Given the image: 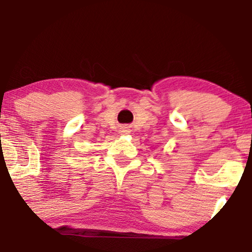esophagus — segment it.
<instances>
[{"instance_id":"34e87169","label":"esophagus","mask_w":252,"mask_h":252,"mask_svg":"<svg viewBox=\"0 0 252 252\" xmlns=\"http://www.w3.org/2000/svg\"><path fill=\"white\" fill-rule=\"evenodd\" d=\"M130 130L129 128H126V126H123L122 129H121V134H129Z\"/></svg>"}]
</instances>
